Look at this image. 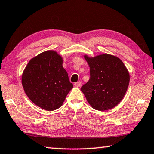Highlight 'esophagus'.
I'll use <instances>...</instances> for the list:
<instances>
[{
	"instance_id": "obj_1",
	"label": "esophagus",
	"mask_w": 154,
	"mask_h": 154,
	"mask_svg": "<svg viewBox=\"0 0 154 154\" xmlns=\"http://www.w3.org/2000/svg\"><path fill=\"white\" fill-rule=\"evenodd\" d=\"M74 85L75 87H80L81 85H82V83H81L80 82H78L75 83Z\"/></svg>"
}]
</instances>
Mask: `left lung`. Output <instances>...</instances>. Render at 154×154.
Wrapping results in <instances>:
<instances>
[{
    "instance_id": "obj_1",
    "label": "left lung",
    "mask_w": 154,
    "mask_h": 154,
    "mask_svg": "<svg viewBox=\"0 0 154 154\" xmlns=\"http://www.w3.org/2000/svg\"><path fill=\"white\" fill-rule=\"evenodd\" d=\"M84 57L90 69V79L81 90L89 104L100 111L115 107L124 97L129 84V73L124 63L108 54Z\"/></svg>"
}]
</instances>
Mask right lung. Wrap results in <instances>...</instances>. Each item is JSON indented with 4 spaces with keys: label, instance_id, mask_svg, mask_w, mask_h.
<instances>
[{
    "label": "right lung",
    "instance_id": "add662e5",
    "mask_svg": "<svg viewBox=\"0 0 154 154\" xmlns=\"http://www.w3.org/2000/svg\"><path fill=\"white\" fill-rule=\"evenodd\" d=\"M21 80L31 101L48 111L60 108L73 88L63 66L62 57L54 50L42 52L31 59Z\"/></svg>",
    "mask_w": 154,
    "mask_h": 154
}]
</instances>
